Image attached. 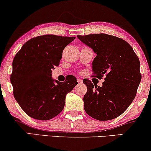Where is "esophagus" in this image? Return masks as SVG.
Returning a JSON list of instances; mask_svg holds the SVG:
<instances>
[{"label": "esophagus", "instance_id": "34e87169", "mask_svg": "<svg viewBox=\"0 0 151 151\" xmlns=\"http://www.w3.org/2000/svg\"><path fill=\"white\" fill-rule=\"evenodd\" d=\"M77 82L79 83H82V80H81V79H79V78H78V79H77Z\"/></svg>", "mask_w": 151, "mask_h": 151}]
</instances>
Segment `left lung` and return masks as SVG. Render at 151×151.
<instances>
[{
	"mask_svg": "<svg viewBox=\"0 0 151 151\" xmlns=\"http://www.w3.org/2000/svg\"><path fill=\"white\" fill-rule=\"evenodd\" d=\"M77 37L97 54L92 63L93 77H105L102 86L83 80L87 86L85 111L100 121L115 119L128 108L137 94L141 80L139 58L126 41L117 36L93 34Z\"/></svg>",
	"mask_w": 151,
	"mask_h": 151,
	"instance_id": "obj_1",
	"label": "left lung"
}]
</instances>
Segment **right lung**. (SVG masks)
<instances>
[{
  "label": "right lung",
  "mask_w": 151,
  "mask_h": 151,
  "mask_svg": "<svg viewBox=\"0 0 151 151\" xmlns=\"http://www.w3.org/2000/svg\"><path fill=\"white\" fill-rule=\"evenodd\" d=\"M75 37L46 34L32 38L14 56L10 81L18 104L29 117L49 120L63 110L65 97L77 84L68 76L65 81L52 79L64 48Z\"/></svg>",
  "instance_id": "add662e5"
}]
</instances>
